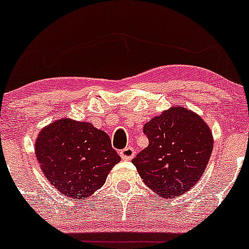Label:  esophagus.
<instances>
[{"instance_id":"34e87169","label":"esophagus","mask_w":249,"mask_h":249,"mask_svg":"<svg viewBox=\"0 0 249 249\" xmlns=\"http://www.w3.org/2000/svg\"><path fill=\"white\" fill-rule=\"evenodd\" d=\"M123 160H131L135 157V149L132 147H126L119 152Z\"/></svg>"}]
</instances>
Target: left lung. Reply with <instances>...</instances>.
<instances>
[{"label":"left lung","mask_w":249,"mask_h":249,"mask_svg":"<svg viewBox=\"0 0 249 249\" xmlns=\"http://www.w3.org/2000/svg\"><path fill=\"white\" fill-rule=\"evenodd\" d=\"M149 144L132 159L145 185L160 196H179L196 184L213 149L212 132L192 110L173 107L143 127Z\"/></svg>","instance_id":"1"}]
</instances>
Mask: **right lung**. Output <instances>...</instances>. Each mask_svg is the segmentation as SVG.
Instances as JSON below:
<instances>
[{
	"instance_id": "obj_1",
	"label": "right lung",
	"mask_w": 249,
	"mask_h": 249,
	"mask_svg": "<svg viewBox=\"0 0 249 249\" xmlns=\"http://www.w3.org/2000/svg\"><path fill=\"white\" fill-rule=\"evenodd\" d=\"M36 157L48 180L76 199H87L100 189L120 161L106 132L71 119L57 120L39 132Z\"/></svg>"
}]
</instances>
